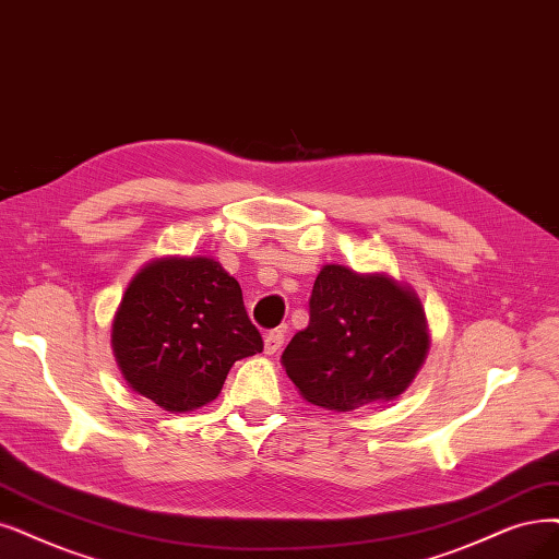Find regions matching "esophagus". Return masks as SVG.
Here are the masks:
<instances>
[{
	"label": "esophagus",
	"instance_id": "1",
	"mask_svg": "<svg viewBox=\"0 0 559 559\" xmlns=\"http://www.w3.org/2000/svg\"><path fill=\"white\" fill-rule=\"evenodd\" d=\"M283 341H285V334L281 332V329H274V332H269L264 336V353L266 355H276L278 349L283 347Z\"/></svg>",
	"mask_w": 559,
	"mask_h": 559
}]
</instances>
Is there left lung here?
<instances>
[{"instance_id": "1", "label": "left lung", "mask_w": 559, "mask_h": 559, "mask_svg": "<svg viewBox=\"0 0 559 559\" xmlns=\"http://www.w3.org/2000/svg\"><path fill=\"white\" fill-rule=\"evenodd\" d=\"M308 326L287 343L285 373L313 405L349 412L394 401L428 353L419 297L386 274L324 264L308 301Z\"/></svg>"}]
</instances>
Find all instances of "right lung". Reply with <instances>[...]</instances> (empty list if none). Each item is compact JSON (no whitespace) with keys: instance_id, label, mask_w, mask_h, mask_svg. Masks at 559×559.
<instances>
[{"instance_id":"add662e5","label":"right lung","mask_w":559,"mask_h":559,"mask_svg":"<svg viewBox=\"0 0 559 559\" xmlns=\"http://www.w3.org/2000/svg\"><path fill=\"white\" fill-rule=\"evenodd\" d=\"M112 349L135 394L168 412L212 403L235 361L262 353L239 283L212 258H158L121 297Z\"/></svg>"}]
</instances>
